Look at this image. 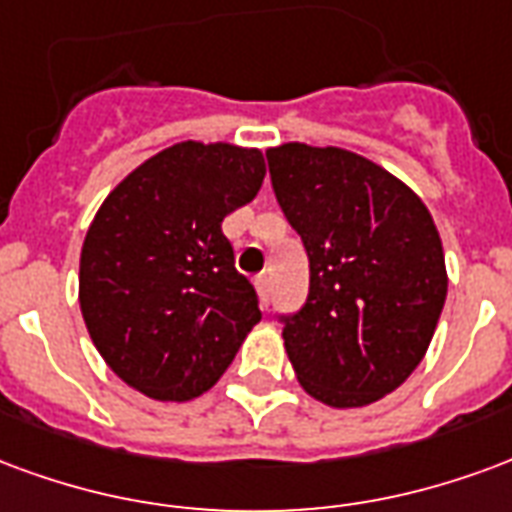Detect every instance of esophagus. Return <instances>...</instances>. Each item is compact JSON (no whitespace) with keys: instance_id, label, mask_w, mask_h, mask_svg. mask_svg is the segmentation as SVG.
<instances>
[{"instance_id":"obj_1","label":"esophagus","mask_w":512,"mask_h":512,"mask_svg":"<svg viewBox=\"0 0 512 512\" xmlns=\"http://www.w3.org/2000/svg\"><path fill=\"white\" fill-rule=\"evenodd\" d=\"M270 275H267V272H261L259 278H256V292H259V297H261V302H264V305H267V302H270Z\"/></svg>"}]
</instances>
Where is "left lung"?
<instances>
[{
  "label": "left lung",
  "instance_id": "8db88e82",
  "mask_svg": "<svg viewBox=\"0 0 512 512\" xmlns=\"http://www.w3.org/2000/svg\"><path fill=\"white\" fill-rule=\"evenodd\" d=\"M275 199L311 261L308 300L278 316L302 390L368 406L409 379L445 308L447 270L420 196L374 160L300 141L267 149Z\"/></svg>",
  "mask_w": 512,
  "mask_h": 512
}]
</instances>
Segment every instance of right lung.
Returning <instances> with one entry per match:
<instances>
[{
    "mask_svg": "<svg viewBox=\"0 0 512 512\" xmlns=\"http://www.w3.org/2000/svg\"><path fill=\"white\" fill-rule=\"evenodd\" d=\"M259 149L182 141L111 190L87 231L78 302L108 368L155 401L207 393L259 324L223 218L253 201Z\"/></svg>",
    "mask_w": 512,
    "mask_h": 512,
    "instance_id": "right-lung-1",
    "label": "right lung"
}]
</instances>
